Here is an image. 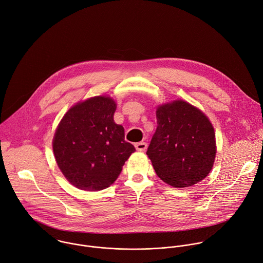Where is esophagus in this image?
<instances>
[{
  "mask_svg": "<svg viewBox=\"0 0 263 263\" xmlns=\"http://www.w3.org/2000/svg\"><path fill=\"white\" fill-rule=\"evenodd\" d=\"M146 147H147V144H146V142H144V141L137 142V143L135 144V148H136L138 152H143V151L146 149Z\"/></svg>",
  "mask_w": 263,
  "mask_h": 263,
  "instance_id": "esophagus-1",
  "label": "esophagus"
}]
</instances>
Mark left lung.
Returning <instances> with one entry per match:
<instances>
[{
    "instance_id": "left-lung-1",
    "label": "left lung",
    "mask_w": 263,
    "mask_h": 263,
    "mask_svg": "<svg viewBox=\"0 0 263 263\" xmlns=\"http://www.w3.org/2000/svg\"><path fill=\"white\" fill-rule=\"evenodd\" d=\"M157 129L146 155L157 176L174 188L193 186L213 168L216 138L212 123L183 100L158 106Z\"/></svg>"
}]
</instances>
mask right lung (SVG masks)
<instances>
[{"label": "right lung", "mask_w": 263, "mask_h": 263, "mask_svg": "<svg viewBox=\"0 0 263 263\" xmlns=\"http://www.w3.org/2000/svg\"><path fill=\"white\" fill-rule=\"evenodd\" d=\"M110 97L97 96L71 107L54 133L52 148L65 178L84 191L108 188L135 147L125 140L123 126L114 121Z\"/></svg>", "instance_id": "add662e5"}]
</instances>
